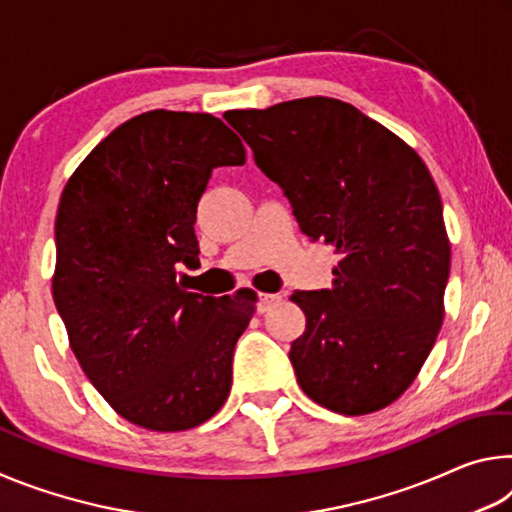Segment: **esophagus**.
Returning a JSON list of instances; mask_svg holds the SVG:
<instances>
[{
	"label": "esophagus",
	"instance_id": "1",
	"mask_svg": "<svg viewBox=\"0 0 512 512\" xmlns=\"http://www.w3.org/2000/svg\"><path fill=\"white\" fill-rule=\"evenodd\" d=\"M282 302V296L280 293H262V296H259V311H268V309H273L275 305H280Z\"/></svg>",
	"mask_w": 512,
	"mask_h": 512
}]
</instances>
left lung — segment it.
Returning a JSON list of instances; mask_svg holds the SVG:
<instances>
[{
  "instance_id": "left-lung-1",
  "label": "left lung",
  "mask_w": 512,
  "mask_h": 512,
  "mask_svg": "<svg viewBox=\"0 0 512 512\" xmlns=\"http://www.w3.org/2000/svg\"><path fill=\"white\" fill-rule=\"evenodd\" d=\"M223 117L282 187L302 232L339 255L332 289L291 296L307 316L289 352L300 388L343 415L393 404L418 377L445 316L452 250L427 164L339 99Z\"/></svg>"
}]
</instances>
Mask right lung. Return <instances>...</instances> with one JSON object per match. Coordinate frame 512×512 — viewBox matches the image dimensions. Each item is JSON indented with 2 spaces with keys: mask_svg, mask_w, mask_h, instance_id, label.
Segmentation results:
<instances>
[{
  "mask_svg": "<svg viewBox=\"0 0 512 512\" xmlns=\"http://www.w3.org/2000/svg\"><path fill=\"white\" fill-rule=\"evenodd\" d=\"M244 162L221 119L149 110L94 146L60 196L56 309L92 386L137 427L192 429L228 400L255 291L201 296L176 271L198 264L196 207L212 169Z\"/></svg>",
  "mask_w": 512,
  "mask_h": 512,
  "instance_id": "obj_1",
  "label": "right lung"
}]
</instances>
